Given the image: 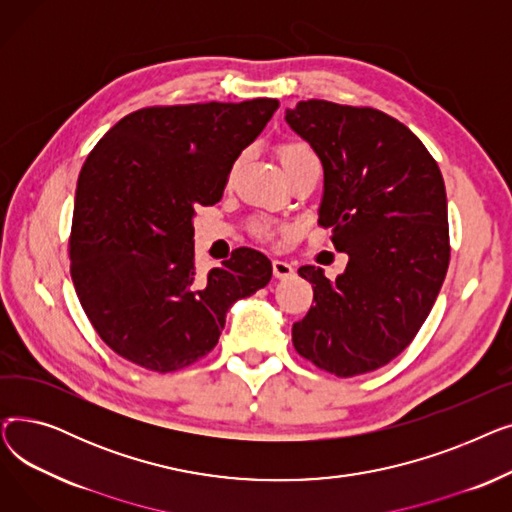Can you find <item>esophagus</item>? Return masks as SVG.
<instances>
[{"label":"esophagus","instance_id":"34e87169","mask_svg":"<svg viewBox=\"0 0 512 512\" xmlns=\"http://www.w3.org/2000/svg\"><path fill=\"white\" fill-rule=\"evenodd\" d=\"M272 267H274V276H276L278 280H286V278H292V276H294V267H292L290 263L282 261V259H276V261L272 263Z\"/></svg>","mask_w":512,"mask_h":512}]
</instances>
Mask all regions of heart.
<instances>
[{
    "instance_id": "1",
    "label": "heart",
    "mask_w": 512,
    "mask_h": 512,
    "mask_svg": "<svg viewBox=\"0 0 512 512\" xmlns=\"http://www.w3.org/2000/svg\"><path fill=\"white\" fill-rule=\"evenodd\" d=\"M305 155H311V151H309V147L307 145H301V143H290V145H284L282 147V151H280V157H282V164H288V161H292V159H299V157H305ZM263 234H267L270 232V226H265V224H261V228H259Z\"/></svg>"
}]
</instances>
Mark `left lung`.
I'll return each instance as SVG.
<instances>
[{
    "mask_svg": "<svg viewBox=\"0 0 512 512\" xmlns=\"http://www.w3.org/2000/svg\"><path fill=\"white\" fill-rule=\"evenodd\" d=\"M284 120L321 161L319 224L348 255L336 280L299 270L315 305L292 326V344L351 378L405 351L436 303L450 259L444 178L405 124L371 107L311 99Z\"/></svg>",
    "mask_w": 512,
    "mask_h": 512,
    "instance_id": "obj_1",
    "label": "left lung"
}]
</instances>
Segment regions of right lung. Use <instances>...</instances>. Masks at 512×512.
<instances>
[{
	"label": "right lung",
	"instance_id": "right-lung-1",
	"mask_svg": "<svg viewBox=\"0 0 512 512\" xmlns=\"http://www.w3.org/2000/svg\"><path fill=\"white\" fill-rule=\"evenodd\" d=\"M278 99L132 112L80 170L70 274L93 328L120 357L176 371L218 344L230 307L272 280V261L236 249L195 274V209L222 199L232 164L272 120Z\"/></svg>",
	"mask_w": 512,
	"mask_h": 512
}]
</instances>
